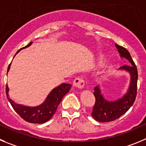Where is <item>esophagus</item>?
Here are the masks:
<instances>
[{
	"mask_svg": "<svg viewBox=\"0 0 146 146\" xmlns=\"http://www.w3.org/2000/svg\"><path fill=\"white\" fill-rule=\"evenodd\" d=\"M73 86H74L76 88H83L85 86V81H84V78L81 77L76 78V79L73 81Z\"/></svg>",
	"mask_w": 146,
	"mask_h": 146,
	"instance_id": "obj_1",
	"label": "esophagus"
}]
</instances>
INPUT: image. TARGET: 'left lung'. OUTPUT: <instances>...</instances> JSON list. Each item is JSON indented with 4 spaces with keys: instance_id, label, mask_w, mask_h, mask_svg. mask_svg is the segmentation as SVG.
Returning a JSON list of instances; mask_svg holds the SVG:
<instances>
[{
    "instance_id": "obj_1",
    "label": "left lung",
    "mask_w": 146,
    "mask_h": 146,
    "mask_svg": "<svg viewBox=\"0 0 146 146\" xmlns=\"http://www.w3.org/2000/svg\"><path fill=\"white\" fill-rule=\"evenodd\" d=\"M118 52L121 57L127 59L132 65H125L120 68L127 71L130 72L131 75L130 88L128 92L122 99H118L115 102H108L104 99L101 94L99 88L95 87L94 95L95 96V104L92 111V116L95 120L101 122H107L114 121L120 117L127 111L132 107L135 101L137 96V69L134 61L132 59L128 50L125 47L115 44Z\"/></svg>"
}]
</instances>
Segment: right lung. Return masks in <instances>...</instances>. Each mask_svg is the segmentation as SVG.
<instances>
[{
  "instance_id": "1",
  "label": "right lung",
  "mask_w": 146,
  "mask_h": 146,
  "mask_svg": "<svg viewBox=\"0 0 146 146\" xmlns=\"http://www.w3.org/2000/svg\"><path fill=\"white\" fill-rule=\"evenodd\" d=\"M31 44H32V42H30L29 44H28L23 48L29 47ZM19 50H18L17 52ZM9 68H10V65L8 67L7 71H9ZM70 87H71L70 84H61L60 86L54 88L52 91L51 93L48 95L43 104L36 107H24V106L15 104L14 102L9 97L8 86H6V88H5V93H6L8 100L11 104L13 109L23 119L28 122H31V123L42 124L47 122L52 117V116L56 111L58 105L62 100V97L70 91Z\"/></svg>"
}]
</instances>
